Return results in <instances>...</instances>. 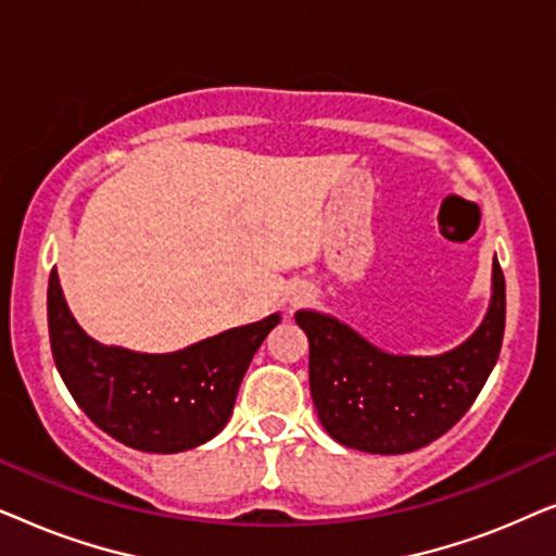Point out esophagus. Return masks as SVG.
I'll list each match as a JSON object with an SVG mask.
<instances>
[{"label": "esophagus", "mask_w": 556, "mask_h": 556, "mask_svg": "<svg viewBox=\"0 0 556 556\" xmlns=\"http://www.w3.org/2000/svg\"><path fill=\"white\" fill-rule=\"evenodd\" d=\"M288 301H291V306H301V303H306V301H311V291H308V288H293V291H291V299H288Z\"/></svg>", "instance_id": "1"}]
</instances>
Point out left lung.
Masks as SVG:
<instances>
[{"label":"left lung","instance_id":"obj_1","mask_svg":"<svg viewBox=\"0 0 556 556\" xmlns=\"http://www.w3.org/2000/svg\"><path fill=\"white\" fill-rule=\"evenodd\" d=\"M308 337V384L318 420L362 453H413L453 428L496 367L506 324V283L496 257L483 321L443 354H390L321 311H295Z\"/></svg>","mask_w":556,"mask_h":556}]
</instances>
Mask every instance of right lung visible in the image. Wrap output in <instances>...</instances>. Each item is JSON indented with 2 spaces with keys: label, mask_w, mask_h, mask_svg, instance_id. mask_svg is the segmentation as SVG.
Returning <instances> with one entry per match:
<instances>
[{
  "label": "right lung",
  "mask_w": 556,
  "mask_h": 556,
  "mask_svg": "<svg viewBox=\"0 0 556 556\" xmlns=\"http://www.w3.org/2000/svg\"><path fill=\"white\" fill-rule=\"evenodd\" d=\"M280 324L270 314L169 354L105 346L67 308L58 270L48 283L52 359L78 407L134 451L181 453L207 443L230 420L253 354Z\"/></svg>",
  "instance_id": "right-lung-1"
}]
</instances>
